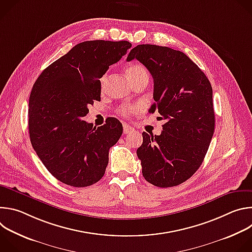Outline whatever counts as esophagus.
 Listing matches in <instances>:
<instances>
[{
    "label": "esophagus",
    "instance_id": "esophagus-1",
    "mask_svg": "<svg viewBox=\"0 0 252 252\" xmlns=\"http://www.w3.org/2000/svg\"><path fill=\"white\" fill-rule=\"evenodd\" d=\"M133 130H134V128H132L129 125H126V124L124 125V133H125V134H127V133H129V132H132Z\"/></svg>",
    "mask_w": 252,
    "mask_h": 252
}]
</instances>
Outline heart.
Wrapping results in <instances>:
<instances>
[{
  "mask_svg": "<svg viewBox=\"0 0 252 252\" xmlns=\"http://www.w3.org/2000/svg\"><path fill=\"white\" fill-rule=\"evenodd\" d=\"M126 75L130 81L131 84H134L135 82L141 81V80H148V71L142 64L140 63H132L128 65L126 68ZM104 81V78L101 79V83ZM132 111V106L129 105H124L119 109V114L123 116H127Z\"/></svg>",
  "mask_w": 252,
  "mask_h": 252,
  "instance_id": "1",
  "label": "heart"
}]
</instances>
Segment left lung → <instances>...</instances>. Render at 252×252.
I'll return each instance as SVG.
<instances>
[{
    "instance_id": "8db88e82",
    "label": "left lung",
    "mask_w": 252,
    "mask_h": 252,
    "mask_svg": "<svg viewBox=\"0 0 252 252\" xmlns=\"http://www.w3.org/2000/svg\"><path fill=\"white\" fill-rule=\"evenodd\" d=\"M137 60L154 79V103L162 126L159 135L142 132L136 155L146 181L158 188L185 183L201 165L214 131L212 88L203 71L183 52L138 45L126 61Z\"/></svg>"
}]
</instances>
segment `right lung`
I'll list each match as a JSON object with an SVG mask.
<instances>
[{
	"label": "right lung",
	"mask_w": 252,
	"mask_h": 252,
	"mask_svg": "<svg viewBox=\"0 0 252 252\" xmlns=\"http://www.w3.org/2000/svg\"><path fill=\"white\" fill-rule=\"evenodd\" d=\"M127 41H87L46 67L29 100L32 146L47 169L63 184L86 188L97 183L109 163V150L123 126L116 118L101 126L83 120L100 100V81L111 64L130 49Z\"/></svg>",
	"instance_id": "obj_1"
}]
</instances>
